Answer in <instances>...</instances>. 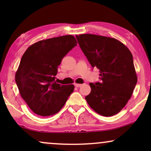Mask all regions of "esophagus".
Masks as SVG:
<instances>
[{"mask_svg": "<svg viewBox=\"0 0 151 151\" xmlns=\"http://www.w3.org/2000/svg\"><path fill=\"white\" fill-rule=\"evenodd\" d=\"M74 86H75L76 87H80V86H82V84H74Z\"/></svg>", "mask_w": 151, "mask_h": 151, "instance_id": "1", "label": "esophagus"}]
</instances>
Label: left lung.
I'll use <instances>...</instances> for the list:
<instances>
[{"instance_id": "left-lung-1", "label": "left lung", "mask_w": 151, "mask_h": 151, "mask_svg": "<svg viewBox=\"0 0 151 151\" xmlns=\"http://www.w3.org/2000/svg\"><path fill=\"white\" fill-rule=\"evenodd\" d=\"M76 37L90 65L100 72L101 81L89 84L88 104L104 116L115 115L127 104L137 83L132 54L115 38L92 34Z\"/></svg>"}]
</instances>
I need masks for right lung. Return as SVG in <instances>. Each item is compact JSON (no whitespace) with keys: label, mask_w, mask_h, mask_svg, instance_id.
Listing matches in <instances>:
<instances>
[{"label":"right lung","mask_w":151,"mask_h":151,"mask_svg":"<svg viewBox=\"0 0 151 151\" xmlns=\"http://www.w3.org/2000/svg\"><path fill=\"white\" fill-rule=\"evenodd\" d=\"M77 44L74 36H60L34 43L23 54L15 79L20 96L35 114H57L73 92V84H58L55 76L62 59Z\"/></svg>","instance_id":"obj_1"}]
</instances>
